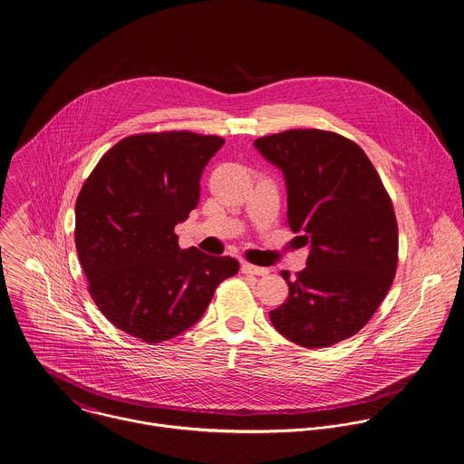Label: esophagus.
I'll use <instances>...</instances> for the list:
<instances>
[{
	"mask_svg": "<svg viewBox=\"0 0 464 464\" xmlns=\"http://www.w3.org/2000/svg\"><path fill=\"white\" fill-rule=\"evenodd\" d=\"M241 269H243V273L255 275V276H266V275H269V269H267V267H258V266H252V264H248V262H243Z\"/></svg>",
	"mask_w": 464,
	"mask_h": 464,
	"instance_id": "34e87169",
	"label": "esophagus"
}]
</instances>
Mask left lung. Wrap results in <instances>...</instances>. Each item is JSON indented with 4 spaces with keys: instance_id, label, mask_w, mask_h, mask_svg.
Segmentation results:
<instances>
[{
    "instance_id": "1",
    "label": "left lung",
    "mask_w": 464,
    "mask_h": 464,
    "mask_svg": "<svg viewBox=\"0 0 464 464\" xmlns=\"http://www.w3.org/2000/svg\"><path fill=\"white\" fill-rule=\"evenodd\" d=\"M287 186V223L310 248L284 304L269 312L278 334L308 349L356 335L390 291L399 232L392 200L367 154L321 129L253 141Z\"/></svg>"
}]
</instances>
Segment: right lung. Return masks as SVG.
Instances as JSON below:
<instances>
[{"mask_svg":"<svg viewBox=\"0 0 464 464\" xmlns=\"http://www.w3.org/2000/svg\"><path fill=\"white\" fill-rule=\"evenodd\" d=\"M188 130L127 136L90 173L76 202V250L93 303L127 335L158 343L198 323L232 256L180 250L173 228L200 200V177L223 147Z\"/></svg>","mask_w":464,"mask_h":464,"instance_id":"add662e5","label":"right lung"}]
</instances>
